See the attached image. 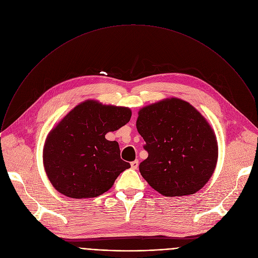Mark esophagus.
Masks as SVG:
<instances>
[{
    "instance_id": "obj_1",
    "label": "esophagus",
    "mask_w": 258,
    "mask_h": 258,
    "mask_svg": "<svg viewBox=\"0 0 258 258\" xmlns=\"http://www.w3.org/2000/svg\"><path fill=\"white\" fill-rule=\"evenodd\" d=\"M131 166H132L133 169H137L138 166H139V161H138V160H135V161L131 162Z\"/></svg>"
}]
</instances>
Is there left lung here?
<instances>
[{
	"instance_id": "left-lung-1",
	"label": "left lung",
	"mask_w": 258,
	"mask_h": 258,
	"mask_svg": "<svg viewBox=\"0 0 258 258\" xmlns=\"http://www.w3.org/2000/svg\"><path fill=\"white\" fill-rule=\"evenodd\" d=\"M137 130L148 157L140 163L142 176L166 197L201 190L212 176L218 146L213 128L189 102L167 98L138 112Z\"/></svg>"
}]
</instances>
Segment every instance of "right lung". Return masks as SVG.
<instances>
[{"label": "right lung", "instance_id": "obj_1", "mask_svg": "<svg viewBox=\"0 0 258 258\" xmlns=\"http://www.w3.org/2000/svg\"><path fill=\"white\" fill-rule=\"evenodd\" d=\"M127 107L96 100L80 103L51 130L43 149L45 171L52 186L73 199L94 198L107 192L131 167L120 158L119 145L105 135L126 124Z\"/></svg>", "mask_w": 258, "mask_h": 258}]
</instances>
